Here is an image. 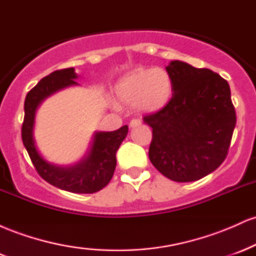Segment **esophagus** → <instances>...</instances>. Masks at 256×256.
Returning a JSON list of instances; mask_svg holds the SVG:
<instances>
[{
    "label": "esophagus",
    "mask_w": 256,
    "mask_h": 256,
    "mask_svg": "<svg viewBox=\"0 0 256 256\" xmlns=\"http://www.w3.org/2000/svg\"><path fill=\"white\" fill-rule=\"evenodd\" d=\"M140 124H142V122L140 119H132L130 122L131 128H136V126H140Z\"/></svg>",
    "instance_id": "obj_1"
}]
</instances>
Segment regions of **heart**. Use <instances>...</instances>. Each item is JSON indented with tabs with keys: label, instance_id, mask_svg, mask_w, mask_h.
Wrapping results in <instances>:
<instances>
[{
	"label": "heart",
	"instance_id": "heart-1",
	"mask_svg": "<svg viewBox=\"0 0 256 256\" xmlns=\"http://www.w3.org/2000/svg\"><path fill=\"white\" fill-rule=\"evenodd\" d=\"M173 94L171 76L164 68H140L122 77L116 85L120 102L143 112H156L168 104Z\"/></svg>",
	"mask_w": 256,
	"mask_h": 256
}]
</instances>
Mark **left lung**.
<instances>
[{
  "label": "left lung",
  "mask_w": 256,
  "mask_h": 256,
  "mask_svg": "<svg viewBox=\"0 0 256 256\" xmlns=\"http://www.w3.org/2000/svg\"><path fill=\"white\" fill-rule=\"evenodd\" d=\"M173 95L143 122L152 128L149 158L171 180L195 182L216 171L230 148L236 112L228 83L208 68L183 61L166 67Z\"/></svg>",
  "instance_id": "left-lung-1"
}]
</instances>
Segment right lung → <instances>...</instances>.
<instances>
[{
	"label": "right lung",
	"instance_id": "right-lung-1",
	"mask_svg": "<svg viewBox=\"0 0 256 256\" xmlns=\"http://www.w3.org/2000/svg\"><path fill=\"white\" fill-rule=\"evenodd\" d=\"M74 68L58 70L38 82L25 98V116L22 138L38 174L58 189L76 194L98 192L110 182L116 166V150L128 132V125L116 131L96 132L89 152L73 166L62 167L46 162L38 152L34 140V114L37 107L56 91L76 85Z\"/></svg>",
	"mask_w": 256,
	"mask_h": 256
}]
</instances>
